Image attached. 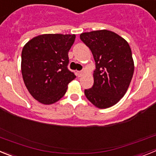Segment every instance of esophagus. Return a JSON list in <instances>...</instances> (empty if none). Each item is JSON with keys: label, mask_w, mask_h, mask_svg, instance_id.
<instances>
[{"label": "esophagus", "mask_w": 156, "mask_h": 156, "mask_svg": "<svg viewBox=\"0 0 156 156\" xmlns=\"http://www.w3.org/2000/svg\"><path fill=\"white\" fill-rule=\"evenodd\" d=\"M83 73V71H76V76L78 77L82 76Z\"/></svg>", "instance_id": "34e87169"}]
</instances>
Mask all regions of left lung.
<instances>
[{
	"instance_id": "8db88e82",
	"label": "left lung",
	"mask_w": 156,
	"mask_h": 156,
	"mask_svg": "<svg viewBox=\"0 0 156 156\" xmlns=\"http://www.w3.org/2000/svg\"><path fill=\"white\" fill-rule=\"evenodd\" d=\"M80 40L90 48L96 69L94 85L85 96L99 108L116 104L127 90L134 65L129 45L122 37L109 30L83 33Z\"/></svg>"
}]
</instances>
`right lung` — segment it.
I'll use <instances>...</instances> for the list:
<instances>
[{
  "instance_id": "1",
  "label": "right lung",
  "mask_w": 156,
  "mask_h": 156,
  "mask_svg": "<svg viewBox=\"0 0 156 156\" xmlns=\"http://www.w3.org/2000/svg\"><path fill=\"white\" fill-rule=\"evenodd\" d=\"M75 38L74 34H43L23 47V80L30 94L39 102L51 105L58 101L76 78L68 69V53Z\"/></svg>"
}]
</instances>
